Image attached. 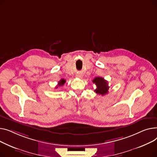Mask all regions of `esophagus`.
I'll use <instances>...</instances> for the list:
<instances>
[{"mask_svg":"<svg viewBox=\"0 0 157 157\" xmlns=\"http://www.w3.org/2000/svg\"><path fill=\"white\" fill-rule=\"evenodd\" d=\"M76 77L77 78H82L83 77V76L82 75V74H77L76 75Z\"/></svg>","mask_w":157,"mask_h":157,"instance_id":"34e87169","label":"esophagus"}]
</instances>
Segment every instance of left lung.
<instances>
[{
    "mask_svg": "<svg viewBox=\"0 0 157 157\" xmlns=\"http://www.w3.org/2000/svg\"><path fill=\"white\" fill-rule=\"evenodd\" d=\"M93 82L96 86V88L94 90V92H96V93L101 96H104L105 94L108 93V83L103 77H96L94 78Z\"/></svg>",
    "mask_w": 157,
    "mask_h": 157,
    "instance_id": "left-lung-1",
    "label": "left lung"
}]
</instances>
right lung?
<instances>
[{"label": "right lung", "instance_id": "add662e5", "mask_svg": "<svg viewBox=\"0 0 157 157\" xmlns=\"http://www.w3.org/2000/svg\"><path fill=\"white\" fill-rule=\"evenodd\" d=\"M66 82V80H64V79H61L60 80V81H59V82H58V86L56 87V88L57 89L58 87H59V86H63V84H64V83Z\"/></svg>", "mask_w": 157, "mask_h": 157}]
</instances>
